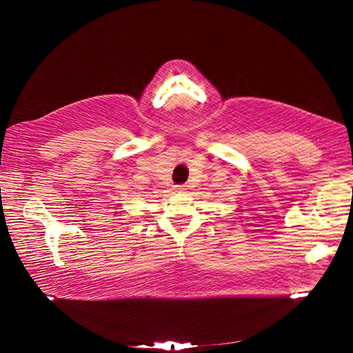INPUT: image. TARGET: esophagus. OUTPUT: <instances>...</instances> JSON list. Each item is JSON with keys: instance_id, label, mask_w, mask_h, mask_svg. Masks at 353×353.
I'll list each match as a JSON object with an SVG mask.
<instances>
[{"instance_id": "esophagus-1", "label": "esophagus", "mask_w": 353, "mask_h": 353, "mask_svg": "<svg viewBox=\"0 0 353 353\" xmlns=\"http://www.w3.org/2000/svg\"><path fill=\"white\" fill-rule=\"evenodd\" d=\"M174 191H176L177 194H183V192L186 191V188H185V186H183V185H181V186H176V188H174Z\"/></svg>"}]
</instances>
